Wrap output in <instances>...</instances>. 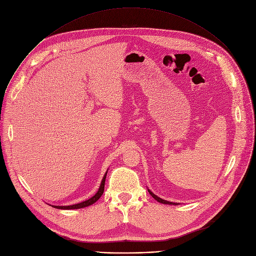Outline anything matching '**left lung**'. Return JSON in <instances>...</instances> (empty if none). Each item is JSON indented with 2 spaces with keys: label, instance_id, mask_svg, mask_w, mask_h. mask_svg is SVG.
<instances>
[{
  "label": "left lung",
  "instance_id": "obj_1",
  "mask_svg": "<svg viewBox=\"0 0 256 256\" xmlns=\"http://www.w3.org/2000/svg\"><path fill=\"white\" fill-rule=\"evenodd\" d=\"M148 190V192L150 194V196H152V198L154 199V200H156L158 202H160V203H162V204H168V205H178V203H173V202H169V201H166V200H163V199H161L160 196H156L152 190Z\"/></svg>",
  "mask_w": 256,
  "mask_h": 256
}]
</instances>
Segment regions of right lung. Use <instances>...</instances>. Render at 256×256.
<instances>
[{
	"label": "right lung",
	"mask_w": 256,
	"mask_h": 256,
	"mask_svg": "<svg viewBox=\"0 0 256 256\" xmlns=\"http://www.w3.org/2000/svg\"><path fill=\"white\" fill-rule=\"evenodd\" d=\"M106 174H108V171L106 172L104 178L102 180V184L100 186V188H98L97 192L91 196L90 199L86 200V201H83L81 203H78V204H74V205H70V206H55V205H50L54 208H57V209H62V210H70V209H80V208H85V207H88L92 204H94L96 201H98V199L100 198V196H102L104 194V182H106Z\"/></svg>",
	"instance_id": "1"
}]
</instances>
